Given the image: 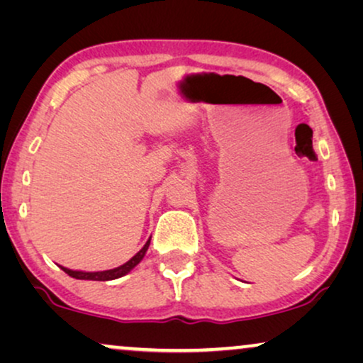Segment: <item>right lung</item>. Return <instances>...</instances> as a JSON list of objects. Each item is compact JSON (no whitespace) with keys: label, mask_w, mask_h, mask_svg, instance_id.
<instances>
[{"label":"right lung","mask_w":363,"mask_h":363,"mask_svg":"<svg viewBox=\"0 0 363 363\" xmlns=\"http://www.w3.org/2000/svg\"><path fill=\"white\" fill-rule=\"evenodd\" d=\"M148 246H150V240L145 242V246L142 247L140 251L137 252L135 256L132 257L130 261H127L125 264L116 267V269H108V271H97V272H84V271H72V269H67V267H62L61 269L69 274L71 277H76V279H86V281H112V279H117V277H122L125 276L128 271H132L133 267H135L138 262L143 259V256H145V252L148 250Z\"/></svg>","instance_id":"right-lung-1"}]
</instances>
